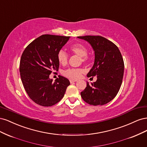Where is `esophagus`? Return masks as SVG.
I'll use <instances>...</instances> for the list:
<instances>
[{
	"label": "esophagus",
	"mask_w": 147,
	"mask_h": 147,
	"mask_svg": "<svg viewBox=\"0 0 147 147\" xmlns=\"http://www.w3.org/2000/svg\"><path fill=\"white\" fill-rule=\"evenodd\" d=\"M70 83H74V82H77V80H70Z\"/></svg>",
	"instance_id": "esophagus-1"
}]
</instances>
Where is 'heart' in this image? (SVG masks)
Masks as SVG:
<instances>
[{"instance_id": "b5f03b06", "label": "heart", "mask_w": 147, "mask_h": 147, "mask_svg": "<svg viewBox=\"0 0 147 147\" xmlns=\"http://www.w3.org/2000/svg\"><path fill=\"white\" fill-rule=\"evenodd\" d=\"M70 51L74 54L81 57V61L83 63H87L89 61V57L87 56L88 48L80 43L73 44L69 48ZM57 60L59 63L63 65H66L68 63V56L65 52L61 50L57 53ZM84 70L83 69H68L64 71L63 75L65 77L70 79L76 80L81 77Z\"/></svg>"}]
</instances>
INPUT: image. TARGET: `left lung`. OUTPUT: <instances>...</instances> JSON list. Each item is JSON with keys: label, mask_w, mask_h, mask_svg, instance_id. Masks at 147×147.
Returning <instances> with one entry per match:
<instances>
[{"label": "left lung", "mask_w": 147, "mask_h": 147, "mask_svg": "<svg viewBox=\"0 0 147 147\" xmlns=\"http://www.w3.org/2000/svg\"><path fill=\"white\" fill-rule=\"evenodd\" d=\"M90 44L94 51V63L87 74L88 77L97 76V80L81 92L84 101L92 105L107 104L117 96L121 87L124 61L118 48L107 38L97 35L77 37Z\"/></svg>", "instance_id": "left-lung-1"}]
</instances>
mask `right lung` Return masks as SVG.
Instances as JSON below:
<instances>
[{
    "label": "right lung",
    "mask_w": 147,
    "mask_h": 147,
    "mask_svg": "<svg viewBox=\"0 0 147 147\" xmlns=\"http://www.w3.org/2000/svg\"><path fill=\"white\" fill-rule=\"evenodd\" d=\"M70 37L42 35L25 48L22 54L20 72L22 83L30 98L43 107L57 104L70 84L67 78L59 75L55 82L50 78L53 70H58L57 53Z\"/></svg>",
    "instance_id": "right-lung-1"
}]
</instances>
